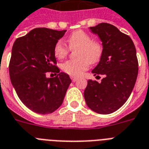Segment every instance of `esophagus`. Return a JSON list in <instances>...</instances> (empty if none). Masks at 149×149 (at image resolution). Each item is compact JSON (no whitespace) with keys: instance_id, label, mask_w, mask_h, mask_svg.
Returning a JSON list of instances; mask_svg holds the SVG:
<instances>
[{"instance_id":"esophagus-1","label":"esophagus","mask_w":149,"mask_h":149,"mask_svg":"<svg viewBox=\"0 0 149 149\" xmlns=\"http://www.w3.org/2000/svg\"><path fill=\"white\" fill-rule=\"evenodd\" d=\"M70 78H71V79H72V82H76L77 80V77H70Z\"/></svg>"}]
</instances>
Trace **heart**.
<instances>
[{"instance_id": "obj_1", "label": "heart", "mask_w": 149, "mask_h": 149, "mask_svg": "<svg viewBox=\"0 0 149 149\" xmlns=\"http://www.w3.org/2000/svg\"><path fill=\"white\" fill-rule=\"evenodd\" d=\"M70 49H76L77 59L69 60L61 65L63 72L72 77H79L86 71L90 65L98 63L104 52L103 45L97 41H93L91 36L82 30L73 31L67 38ZM54 55L58 59H63L67 56L70 49L64 42L58 41L54 46Z\"/></svg>"}]
</instances>
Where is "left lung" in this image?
Wrapping results in <instances>:
<instances>
[{
	"mask_svg": "<svg viewBox=\"0 0 149 149\" xmlns=\"http://www.w3.org/2000/svg\"><path fill=\"white\" fill-rule=\"evenodd\" d=\"M90 29L99 36L104 48L92 72L94 76L104 75V78L101 83L89 79L84 98L92 111L108 114L123 106L134 88L139 72L136 49L132 38L112 24L100 23Z\"/></svg>",
	"mask_w": 149,
	"mask_h": 149,
	"instance_id": "left-lung-1",
	"label": "left lung"
}]
</instances>
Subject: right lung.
<instances>
[{"label":"right lung","mask_w":149,"mask_h":149,"mask_svg":"<svg viewBox=\"0 0 149 149\" xmlns=\"http://www.w3.org/2000/svg\"><path fill=\"white\" fill-rule=\"evenodd\" d=\"M66 30L37 28L17 38L9 63L11 84L22 102L41 114L52 113L62 105L71 84L69 75L56 66L54 46ZM47 72L56 77L47 78Z\"/></svg>","instance_id":"right-lung-1"}]
</instances>
